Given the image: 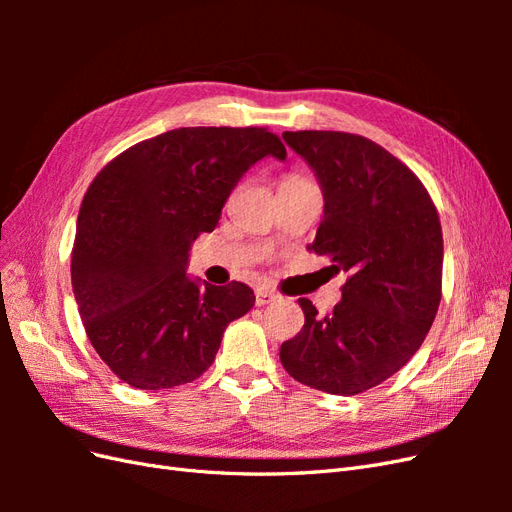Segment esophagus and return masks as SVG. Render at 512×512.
I'll return each instance as SVG.
<instances>
[{
  "label": "esophagus",
  "instance_id": "esophagus-1",
  "mask_svg": "<svg viewBox=\"0 0 512 512\" xmlns=\"http://www.w3.org/2000/svg\"><path fill=\"white\" fill-rule=\"evenodd\" d=\"M277 299V294L273 292V290H269V288H256V305H269V303H273Z\"/></svg>",
  "mask_w": 512,
  "mask_h": 512
}]
</instances>
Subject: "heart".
<instances>
[{
  "label": "heart",
  "instance_id": "obj_1",
  "mask_svg": "<svg viewBox=\"0 0 512 512\" xmlns=\"http://www.w3.org/2000/svg\"><path fill=\"white\" fill-rule=\"evenodd\" d=\"M288 177H294V175H288Z\"/></svg>",
  "mask_w": 512,
  "mask_h": 512
}]
</instances>
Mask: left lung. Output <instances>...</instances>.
<instances>
[{
  "instance_id": "left-lung-1",
  "label": "left lung",
  "mask_w": 512,
  "mask_h": 512,
  "mask_svg": "<svg viewBox=\"0 0 512 512\" xmlns=\"http://www.w3.org/2000/svg\"><path fill=\"white\" fill-rule=\"evenodd\" d=\"M312 166L324 218L309 252L350 273L333 314L299 299L305 324L280 348L288 374L331 395H359L421 348L442 299V226L412 170L359 134L284 132Z\"/></svg>"
}]
</instances>
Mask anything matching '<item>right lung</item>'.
Segmentation results:
<instances>
[{"label": "right lung", "mask_w": 512, "mask_h": 512, "mask_svg": "<svg viewBox=\"0 0 512 512\" xmlns=\"http://www.w3.org/2000/svg\"><path fill=\"white\" fill-rule=\"evenodd\" d=\"M265 156L286 158L267 128H179L132 145L91 181L72 290L91 346L134 389L203 376L224 329L252 309L250 286H200L185 269L196 237L215 228L245 170Z\"/></svg>", "instance_id": "1"}]
</instances>
